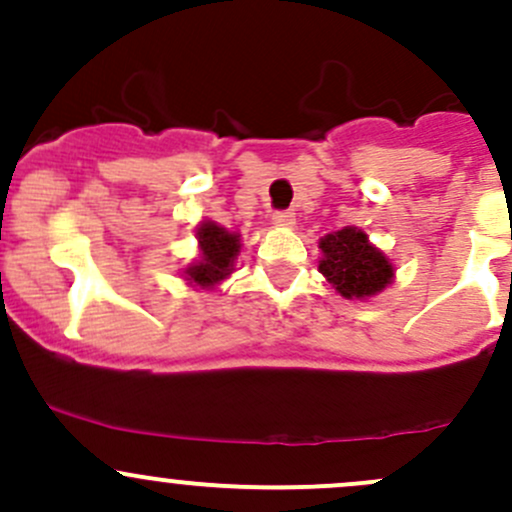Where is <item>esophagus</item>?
Returning a JSON list of instances; mask_svg holds the SVG:
<instances>
[{"instance_id":"esophagus-1","label":"esophagus","mask_w":512,"mask_h":512,"mask_svg":"<svg viewBox=\"0 0 512 512\" xmlns=\"http://www.w3.org/2000/svg\"><path fill=\"white\" fill-rule=\"evenodd\" d=\"M272 225L292 227L294 225V213H292V210H277V213H272Z\"/></svg>"}]
</instances>
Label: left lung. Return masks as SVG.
Segmentation results:
<instances>
[{
  "instance_id": "1",
  "label": "left lung",
  "mask_w": 512,
  "mask_h": 512,
  "mask_svg": "<svg viewBox=\"0 0 512 512\" xmlns=\"http://www.w3.org/2000/svg\"><path fill=\"white\" fill-rule=\"evenodd\" d=\"M319 272L344 299H371L394 282L396 267L384 250L371 245L359 227H342L319 240Z\"/></svg>"
}]
</instances>
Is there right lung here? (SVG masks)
Listing matches in <instances>:
<instances>
[{
	"label": "right lung",
	"mask_w": 512,
	"mask_h": 512,
	"mask_svg": "<svg viewBox=\"0 0 512 512\" xmlns=\"http://www.w3.org/2000/svg\"><path fill=\"white\" fill-rule=\"evenodd\" d=\"M200 255L183 270L185 285L200 289H215L220 282L235 272L237 255L242 250L240 232H230L227 227L203 220L195 230Z\"/></svg>",
	"instance_id": "add662e5"
}]
</instances>
